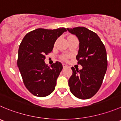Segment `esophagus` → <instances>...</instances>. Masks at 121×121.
Returning <instances> with one entry per match:
<instances>
[{
  "instance_id": "1",
  "label": "esophagus",
  "mask_w": 121,
  "mask_h": 121,
  "mask_svg": "<svg viewBox=\"0 0 121 121\" xmlns=\"http://www.w3.org/2000/svg\"><path fill=\"white\" fill-rule=\"evenodd\" d=\"M62 65H63V68H65L67 67V65H66V64H62Z\"/></svg>"
}]
</instances>
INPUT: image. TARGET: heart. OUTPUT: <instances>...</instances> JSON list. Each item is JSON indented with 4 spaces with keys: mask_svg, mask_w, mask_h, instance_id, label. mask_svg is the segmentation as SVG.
I'll use <instances>...</instances> for the list:
<instances>
[{
    "mask_svg": "<svg viewBox=\"0 0 121 121\" xmlns=\"http://www.w3.org/2000/svg\"><path fill=\"white\" fill-rule=\"evenodd\" d=\"M71 36H73V35H70L69 37ZM69 56L68 55H63L62 56H60V58H61V59L63 60H66L69 58Z\"/></svg>",
    "mask_w": 121,
    "mask_h": 121,
    "instance_id": "obj_1",
    "label": "heart"
}]
</instances>
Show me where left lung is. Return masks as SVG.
Segmentation results:
<instances>
[{"label": "left lung", "mask_w": 121, "mask_h": 121, "mask_svg": "<svg viewBox=\"0 0 121 121\" xmlns=\"http://www.w3.org/2000/svg\"><path fill=\"white\" fill-rule=\"evenodd\" d=\"M80 41L76 56L82 69L71 68L72 74L68 80L71 93L77 98L88 99L100 88L108 68L105 47L96 33L83 27L67 28Z\"/></svg>", "instance_id": "8db88e82"}]
</instances>
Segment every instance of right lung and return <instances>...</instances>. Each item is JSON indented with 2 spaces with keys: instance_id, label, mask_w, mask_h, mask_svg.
Here are the masks:
<instances>
[{
  "instance_id": "add662e5",
  "label": "right lung",
  "mask_w": 121,
  "mask_h": 121,
  "mask_svg": "<svg viewBox=\"0 0 121 121\" xmlns=\"http://www.w3.org/2000/svg\"><path fill=\"white\" fill-rule=\"evenodd\" d=\"M66 31L38 28L27 33L21 43L17 65L25 87L34 96L45 97L55 90L63 66L59 62L48 66L45 55L52 52L56 40Z\"/></svg>"
}]
</instances>
